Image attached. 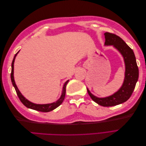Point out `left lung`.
Returning a JSON list of instances; mask_svg holds the SVG:
<instances>
[{
  "mask_svg": "<svg viewBox=\"0 0 146 146\" xmlns=\"http://www.w3.org/2000/svg\"><path fill=\"white\" fill-rule=\"evenodd\" d=\"M105 45H113L121 53L125 64V79L122 87L117 92L105 98H98L88 90L91 98L103 107H112L125 102L129 99L135 90L138 80L139 69L133 50L117 35L109 32L105 33Z\"/></svg>",
  "mask_w": 146,
  "mask_h": 146,
  "instance_id": "obj_1",
  "label": "left lung"
}]
</instances>
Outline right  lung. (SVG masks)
I'll return each instance as SVG.
<instances>
[{
    "label": "right lung",
    "mask_w": 146,
    "mask_h": 146,
    "mask_svg": "<svg viewBox=\"0 0 146 146\" xmlns=\"http://www.w3.org/2000/svg\"><path fill=\"white\" fill-rule=\"evenodd\" d=\"M19 52H17L16 55L14 56V58L13 60L12 61V64H11V82L13 86H14L15 89L16 90V92L17 93V96L19 99V100H21V102L23 103L26 107H27L29 108H31L35 110H36V111H41V112H48L52 111L53 110L55 109L56 108H57L60 106L61 103L63 102V101L64 100V97H65V94H66V85L69 82V80H68L67 82H66V83L64 84L63 86V91H62V94H61V96L60 97V98L59 99V100H57L55 102H54L52 104H44V105H40V104H35L33 103L30 102V101H29L28 100L26 99L21 94V93L20 92V91H19L18 88H17L15 80H14V76H13V72H14V62H15V60L16 58V56L17 54V53Z\"/></svg>",
    "instance_id": "right-lung-1"
}]
</instances>
